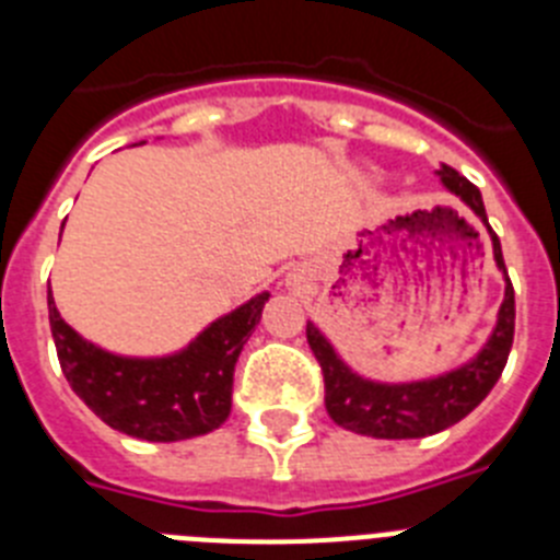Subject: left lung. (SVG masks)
<instances>
[{"mask_svg":"<svg viewBox=\"0 0 560 560\" xmlns=\"http://www.w3.org/2000/svg\"><path fill=\"white\" fill-rule=\"evenodd\" d=\"M438 176L452 196H457L465 207H471L474 215L482 221V226L491 235L493 260L504 275V300L499 305L497 328L491 330L482 350L459 368L434 375V378L387 384V381L364 378L355 370H350L345 359L334 350V345L325 339L323 330L308 323L305 336H308L311 350H314L325 375V409L334 418V423H339L348 432L381 440H409L443 432L482 404L485 395L491 393L493 384L502 375L508 355H511L513 328H516V300H513L511 277L504 269L502 244H499L497 232L491 230L488 215H485L482 192L448 165H440Z\"/></svg>","mask_w":560,"mask_h":560,"instance_id":"left-lung-1","label":"left lung"}]
</instances>
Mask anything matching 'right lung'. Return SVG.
I'll return each mask as SVG.
<instances>
[{
	"mask_svg": "<svg viewBox=\"0 0 560 560\" xmlns=\"http://www.w3.org/2000/svg\"><path fill=\"white\" fill-rule=\"evenodd\" d=\"M266 300L269 291L219 316L179 353L137 359L83 339L63 323L47 291L49 328L69 387L103 423L151 443L199 438L230 418L235 361Z\"/></svg>",
	"mask_w": 560,
	"mask_h": 560,
	"instance_id": "right-lung-1",
	"label": "right lung"
}]
</instances>
